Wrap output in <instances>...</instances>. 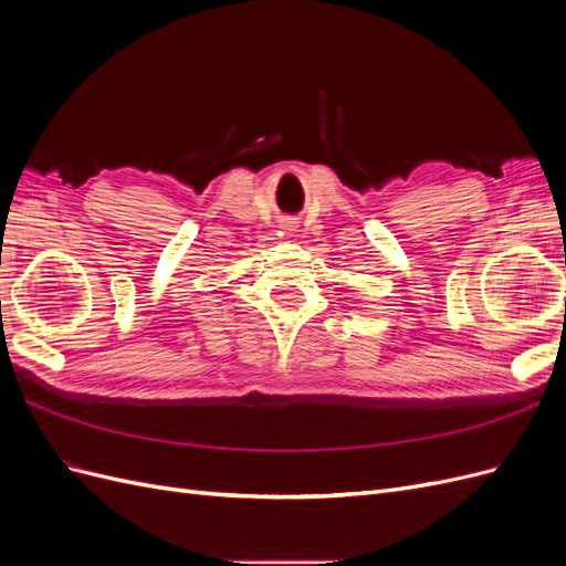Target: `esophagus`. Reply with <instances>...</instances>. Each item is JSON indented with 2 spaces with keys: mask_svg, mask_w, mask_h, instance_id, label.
Returning <instances> with one entry per match:
<instances>
[{
  "mask_svg": "<svg viewBox=\"0 0 566 566\" xmlns=\"http://www.w3.org/2000/svg\"><path fill=\"white\" fill-rule=\"evenodd\" d=\"M297 224H300V221L295 217H281L279 229H281V233H290V231L297 229Z\"/></svg>",
  "mask_w": 566,
  "mask_h": 566,
  "instance_id": "obj_1",
  "label": "esophagus"
}]
</instances>
